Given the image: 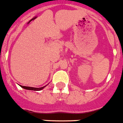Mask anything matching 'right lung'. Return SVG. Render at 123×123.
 Returning a JSON list of instances; mask_svg holds the SVG:
<instances>
[{
  "instance_id": "add662e5",
  "label": "right lung",
  "mask_w": 123,
  "mask_h": 123,
  "mask_svg": "<svg viewBox=\"0 0 123 123\" xmlns=\"http://www.w3.org/2000/svg\"><path fill=\"white\" fill-rule=\"evenodd\" d=\"M21 86L22 88H23L25 89H26V90H35V91H37V90H42L45 86H43V87H41V88H33V87H30V86H21Z\"/></svg>"
}]
</instances>
